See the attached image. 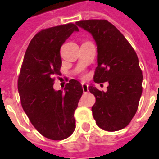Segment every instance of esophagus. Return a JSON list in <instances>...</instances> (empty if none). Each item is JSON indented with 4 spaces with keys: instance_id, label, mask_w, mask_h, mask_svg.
I'll return each mask as SVG.
<instances>
[{
    "instance_id": "1",
    "label": "esophagus",
    "mask_w": 159,
    "mask_h": 159,
    "mask_svg": "<svg viewBox=\"0 0 159 159\" xmlns=\"http://www.w3.org/2000/svg\"><path fill=\"white\" fill-rule=\"evenodd\" d=\"M82 87H83V93H88V92H89V85H88V84L83 83H82Z\"/></svg>"
}]
</instances>
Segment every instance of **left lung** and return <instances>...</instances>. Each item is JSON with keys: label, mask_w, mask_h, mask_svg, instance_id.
Returning <instances> with one entry per match:
<instances>
[{"label": "left lung", "mask_w": 159, "mask_h": 159, "mask_svg": "<svg viewBox=\"0 0 159 159\" xmlns=\"http://www.w3.org/2000/svg\"><path fill=\"white\" fill-rule=\"evenodd\" d=\"M76 25L89 32L96 43L94 83H109L107 92L93 84L89 87L96 99L92 107L93 118L104 130L122 129L136 113L142 93L143 76L136 52L123 34L105 19L83 20Z\"/></svg>", "instance_id": "obj_1"}]
</instances>
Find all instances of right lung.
I'll list each match as a JSON object with an SVG mask.
<instances>
[{
  "label": "right lung",
  "instance_id": "1",
  "mask_svg": "<svg viewBox=\"0 0 159 159\" xmlns=\"http://www.w3.org/2000/svg\"><path fill=\"white\" fill-rule=\"evenodd\" d=\"M79 30L74 24L42 30L27 48L18 80L21 105L30 123L50 140L66 139L74 132V112L83 94L82 84L69 81L64 91L53 89V76L62 65L60 48Z\"/></svg>",
  "mask_w": 159,
  "mask_h": 159
}]
</instances>
